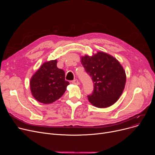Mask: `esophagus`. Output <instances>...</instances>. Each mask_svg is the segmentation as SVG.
I'll list each match as a JSON object with an SVG mask.
<instances>
[{"label":"esophagus","instance_id":"34e87169","mask_svg":"<svg viewBox=\"0 0 155 155\" xmlns=\"http://www.w3.org/2000/svg\"><path fill=\"white\" fill-rule=\"evenodd\" d=\"M71 83H72V84H75V85H78V84H79L78 80H77V79L73 80L72 81V82H71Z\"/></svg>","mask_w":155,"mask_h":155}]
</instances>
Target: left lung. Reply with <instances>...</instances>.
<instances>
[{
    "instance_id": "left-lung-1",
    "label": "left lung",
    "mask_w": 155,
    "mask_h": 155,
    "mask_svg": "<svg viewBox=\"0 0 155 155\" xmlns=\"http://www.w3.org/2000/svg\"><path fill=\"white\" fill-rule=\"evenodd\" d=\"M81 63L94 83V90L87 96L94 106L105 108L114 104L123 93L126 84V73L113 56L97 52L92 56L85 55Z\"/></svg>"
}]
</instances>
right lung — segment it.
Returning a JSON list of instances; mask_svg holds the SVG:
<instances>
[{"label": "right lung", "instance_id": "right-lung-1", "mask_svg": "<svg viewBox=\"0 0 155 155\" xmlns=\"http://www.w3.org/2000/svg\"><path fill=\"white\" fill-rule=\"evenodd\" d=\"M56 64V60L45 62L31 79L32 95L39 102L48 104L58 100L70 84L65 80L64 71Z\"/></svg>", "mask_w": 155, "mask_h": 155}]
</instances>
